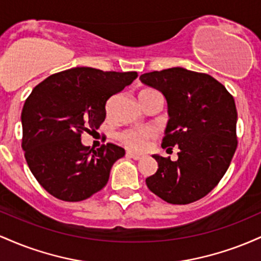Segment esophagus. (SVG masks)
I'll use <instances>...</instances> for the list:
<instances>
[{
    "mask_svg": "<svg viewBox=\"0 0 261 261\" xmlns=\"http://www.w3.org/2000/svg\"><path fill=\"white\" fill-rule=\"evenodd\" d=\"M126 155H127V157L133 158V160H135V161H139V160H141V158H142V154L135 153V152H133V151H127Z\"/></svg>",
    "mask_w": 261,
    "mask_h": 261,
    "instance_id": "esophagus-1",
    "label": "esophagus"
}]
</instances>
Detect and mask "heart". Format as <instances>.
<instances>
[{
	"label": "heart",
	"mask_w": 261,
	"mask_h": 261,
	"mask_svg": "<svg viewBox=\"0 0 261 261\" xmlns=\"http://www.w3.org/2000/svg\"><path fill=\"white\" fill-rule=\"evenodd\" d=\"M160 94L154 89H145L140 93V97H148V95ZM153 130L148 127H133L122 131L119 135V139L125 146L133 149H142L147 143V141L153 137Z\"/></svg>",
	"instance_id": "obj_1"
}]
</instances>
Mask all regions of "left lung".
<instances>
[{
    "mask_svg": "<svg viewBox=\"0 0 261 261\" xmlns=\"http://www.w3.org/2000/svg\"><path fill=\"white\" fill-rule=\"evenodd\" d=\"M140 80L160 91L168 104L169 120L162 147L179 148L176 161L152 155L158 169L146 184L169 203L196 201L222 179L236 152L234 99L210 74L182 67L143 73Z\"/></svg>",
    "mask_w": 261,
    "mask_h": 261,
    "instance_id": "obj_1",
    "label": "left lung"
}]
</instances>
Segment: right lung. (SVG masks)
<instances>
[{"label": "right lung", "mask_w": 261, "mask_h": 261, "mask_svg": "<svg viewBox=\"0 0 261 261\" xmlns=\"http://www.w3.org/2000/svg\"><path fill=\"white\" fill-rule=\"evenodd\" d=\"M136 77L137 72L73 67L51 74L33 89L20 118L22 148L29 169L47 193L74 202L106 187L125 149L113 143L89 149L81 135L100 126L107 100Z\"/></svg>", "instance_id": "right-lung-1"}]
</instances>
